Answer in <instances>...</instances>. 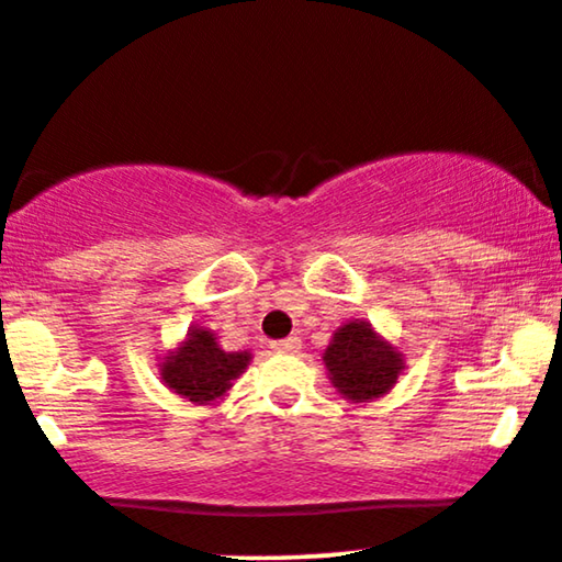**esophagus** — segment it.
Segmentation results:
<instances>
[{
    "mask_svg": "<svg viewBox=\"0 0 562 562\" xmlns=\"http://www.w3.org/2000/svg\"><path fill=\"white\" fill-rule=\"evenodd\" d=\"M299 348H301L299 337H285V340H274L272 342L274 353H293V350H299Z\"/></svg>",
    "mask_w": 562,
    "mask_h": 562,
    "instance_id": "1",
    "label": "esophagus"
}]
</instances>
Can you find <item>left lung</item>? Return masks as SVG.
Wrapping results in <instances>:
<instances>
[{
	"instance_id": "8db88e82",
	"label": "left lung",
	"mask_w": 562,
	"mask_h": 562,
	"mask_svg": "<svg viewBox=\"0 0 562 562\" xmlns=\"http://www.w3.org/2000/svg\"><path fill=\"white\" fill-rule=\"evenodd\" d=\"M324 363L335 387L356 403L384 395L403 369L401 353L367 322L342 324L324 350Z\"/></svg>"
}]
</instances>
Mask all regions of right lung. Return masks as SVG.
<instances>
[{
    "label": "right lung",
    "mask_w": 562,
    "mask_h": 562,
    "mask_svg": "<svg viewBox=\"0 0 562 562\" xmlns=\"http://www.w3.org/2000/svg\"><path fill=\"white\" fill-rule=\"evenodd\" d=\"M248 361L251 353H227L216 346V337L209 329H191L182 348L167 356L161 380L188 401L209 403L225 395Z\"/></svg>",
    "instance_id": "1"
}]
</instances>
